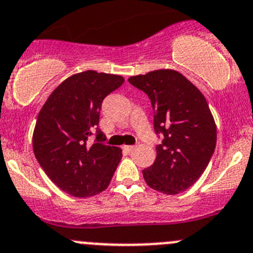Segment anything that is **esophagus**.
<instances>
[{"label":"esophagus","mask_w":253,"mask_h":253,"mask_svg":"<svg viewBox=\"0 0 253 253\" xmlns=\"http://www.w3.org/2000/svg\"><path fill=\"white\" fill-rule=\"evenodd\" d=\"M134 146H124V150L127 151V152H132V151L134 150Z\"/></svg>","instance_id":"34e87169"}]
</instances>
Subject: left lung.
Listing matches in <instances>:
<instances>
[{
  "instance_id": "obj_1",
  "label": "left lung",
  "mask_w": 253,
  "mask_h": 253,
  "mask_svg": "<svg viewBox=\"0 0 253 253\" xmlns=\"http://www.w3.org/2000/svg\"><path fill=\"white\" fill-rule=\"evenodd\" d=\"M148 96L153 127L161 134L152 166L143 178L153 190L177 195L190 188L206 169L216 147V124L201 91L173 70H157L128 79Z\"/></svg>"
}]
</instances>
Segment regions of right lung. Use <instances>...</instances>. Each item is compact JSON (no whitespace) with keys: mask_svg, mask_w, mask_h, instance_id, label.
I'll return each instance as SVG.
<instances>
[{"mask_svg":"<svg viewBox=\"0 0 253 253\" xmlns=\"http://www.w3.org/2000/svg\"><path fill=\"white\" fill-rule=\"evenodd\" d=\"M124 77L84 71L68 77L41 108L34 131V152L49 180L75 197H89L108 187L122 157L121 148L103 143L98 128L106 96ZM96 138L86 145L89 135Z\"/></svg>","mask_w":253,"mask_h":253,"instance_id":"add662e5","label":"right lung"}]
</instances>
